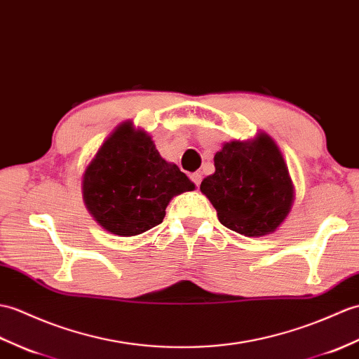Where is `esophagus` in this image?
Segmentation results:
<instances>
[{
    "mask_svg": "<svg viewBox=\"0 0 359 359\" xmlns=\"http://www.w3.org/2000/svg\"><path fill=\"white\" fill-rule=\"evenodd\" d=\"M189 179H191V182H193L194 185L198 188L200 182H202V174H200V172H193V174H191V176H189Z\"/></svg>",
    "mask_w": 359,
    "mask_h": 359,
    "instance_id": "34e87169",
    "label": "esophagus"
}]
</instances>
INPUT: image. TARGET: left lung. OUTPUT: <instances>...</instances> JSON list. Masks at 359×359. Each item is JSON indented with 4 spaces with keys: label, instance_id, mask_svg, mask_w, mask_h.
Instances as JSON below:
<instances>
[{
    "label": "left lung",
    "instance_id": "obj_1",
    "mask_svg": "<svg viewBox=\"0 0 359 359\" xmlns=\"http://www.w3.org/2000/svg\"><path fill=\"white\" fill-rule=\"evenodd\" d=\"M215 172L200 191L210 198L219 220L248 237L272 232L286 219L294 200L287 166L266 135L254 142H231L214 156Z\"/></svg>",
    "mask_w": 359,
    "mask_h": 359
}]
</instances>
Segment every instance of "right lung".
Returning a JSON list of instances; mask_svg holds the SVG:
<instances>
[{
	"label": "right lung",
	"mask_w": 359,
	"mask_h": 359,
	"mask_svg": "<svg viewBox=\"0 0 359 359\" xmlns=\"http://www.w3.org/2000/svg\"><path fill=\"white\" fill-rule=\"evenodd\" d=\"M194 183L163 161L153 140L125 122L87 166L82 191L91 215L116 236H137L161 224L170 200Z\"/></svg>",
	"instance_id": "add662e5"
}]
</instances>
